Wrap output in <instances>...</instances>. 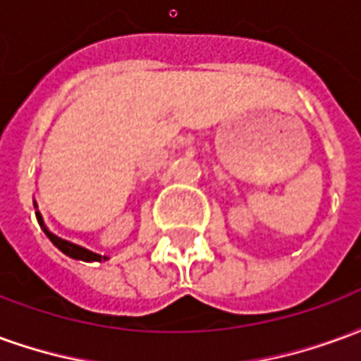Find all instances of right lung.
<instances>
[{
  "mask_svg": "<svg viewBox=\"0 0 361 361\" xmlns=\"http://www.w3.org/2000/svg\"><path fill=\"white\" fill-rule=\"evenodd\" d=\"M36 207V203H35ZM36 219H38V222H40V226L44 228V232H46V235L50 238V242L58 247L59 251H63L66 255H69V257L73 259H81V261H106V255H98V253H94V251L87 250V247H81V245H77V243H71L67 242V240H63V238H58L56 234H51L48 228L44 226V220H42V214L36 211Z\"/></svg>",
  "mask_w": 361,
  "mask_h": 361,
  "instance_id": "obj_1",
  "label": "right lung"
}]
</instances>
